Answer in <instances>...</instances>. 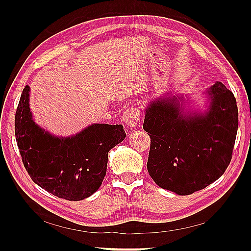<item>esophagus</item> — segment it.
<instances>
[{"mask_svg":"<svg viewBox=\"0 0 251 251\" xmlns=\"http://www.w3.org/2000/svg\"><path fill=\"white\" fill-rule=\"evenodd\" d=\"M140 121V109L138 108H128L125 111L123 115V123L128 126L134 127L137 126Z\"/></svg>","mask_w":251,"mask_h":251,"instance_id":"obj_1","label":"esophagus"}]
</instances>
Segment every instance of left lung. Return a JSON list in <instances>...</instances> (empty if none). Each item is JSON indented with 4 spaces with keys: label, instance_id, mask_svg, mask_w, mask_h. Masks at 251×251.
Returning a JSON list of instances; mask_svg holds the SVG:
<instances>
[{
    "label": "left lung",
    "instance_id": "obj_1",
    "mask_svg": "<svg viewBox=\"0 0 251 251\" xmlns=\"http://www.w3.org/2000/svg\"><path fill=\"white\" fill-rule=\"evenodd\" d=\"M205 94L209 101L205 112H186L184 98L168 97L169 93L146 108L149 174L158 186L179 196L214 183L232 157L239 126L237 100L220 81Z\"/></svg>",
    "mask_w": 251,
    "mask_h": 251
}]
</instances>
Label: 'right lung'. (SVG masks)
I'll list each match as a JSON object with an SVG mask.
<instances>
[{
    "label": "right lung",
    "mask_w": 251,
    "mask_h": 251,
    "mask_svg": "<svg viewBox=\"0 0 251 251\" xmlns=\"http://www.w3.org/2000/svg\"><path fill=\"white\" fill-rule=\"evenodd\" d=\"M29 92L26 86L14 119L18 148L29 176L58 198H88L102 183L109 151L126 138L123 125L94 124L70 137H57L34 123Z\"/></svg>",
    "instance_id": "add662e5"
}]
</instances>
